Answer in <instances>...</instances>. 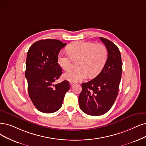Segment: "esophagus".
Listing matches in <instances>:
<instances>
[{
    "label": "esophagus",
    "mask_w": 146,
    "mask_h": 146,
    "mask_svg": "<svg viewBox=\"0 0 146 146\" xmlns=\"http://www.w3.org/2000/svg\"><path fill=\"white\" fill-rule=\"evenodd\" d=\"M74 84H75V83H73V82H70V86H71V87H72Z\"/></svg>",
    "instance_id": "obj_1"
}]
</instances>
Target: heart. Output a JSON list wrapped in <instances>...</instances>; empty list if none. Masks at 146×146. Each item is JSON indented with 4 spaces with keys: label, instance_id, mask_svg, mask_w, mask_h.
<instances>
[{
    "label": "heart",
    "instance_id": "heart-1",
    "mask_svg": "<svg viewBox=\"0 0 146 146\" xmlns=\"http://www.w3.org/2000/svg\"><path fill=\"white\" fill-rule=\"evenodd\" d=\"M68 54L60 53L57 63L62 69L67 71L71 66V59H79L77 68L69 70L64 74L65 79L71 82H78L90 77L96 76L101 72L108 59L106 46L90 42L76 41L67 46Z\"/></svg>",
    "mask_w": 146,
    "mask_h": 146
}]
</instances>
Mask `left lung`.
Segmentation results:
<instances>
[{"mask_svg":"<svg viewBox=\"0 0 146 146\" xmlns=\"http://www.w3.org/2000/svg\"><path fill=\"white\" fill-rule=\"evenodd\" d=\"M108 51V59L101 72L91 81L82 83L78 98L83 111L90 115L106 113L117 98L121 77L122 62L120 52L113 42L100 37Z\"/></svg>","mask_w":146,"mask_h":146,"instance_id":"obj_1","label":"left lung"}]
</instances>
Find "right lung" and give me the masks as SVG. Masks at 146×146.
Masks as SVG:
<instances>
[{
    "mask_svg": "<svg viewBox=\"0 0 146 146\" xmlns=\"http://www.w3.org/2000/svg\"><path fill=\"white\" fill-rule=\"evenodd\" d=\"M66 45L59 40L46 39L33 43L28 50L25 77L29 95L35 107L42 113L59 110L70 89L69 81L66 80L53 84L62 74L57 57Z\"/></svg>",
    "mask_w": 146,
    "mask_h": 146,
    "instance_id": "obj_1",
    "label": "right lung"
}]
</instances>
